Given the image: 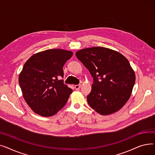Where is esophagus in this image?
<instances>
[{"mask_svg": "<svg viewBox=\"0 0 155 155\" xmlns=\"http://www.w3.org/2000/svg\"><path fill=\"white\" fill-rule=\"evenodd\" d=\"M81 87H82V85H75V88L76 90H79V89L81 88Z\"/></svg>", "mask_w": 155, "mask_h": 155, "instance_id": "esophagus-1", "label": "esophagus"}]
</instances>
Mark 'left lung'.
Segmentation results:
<instances>
[{
	"mask_svg": "<svg viewBox=\"0 0 155 155\" xmlns=\"http://www.w3.org/2000/svg\"><path fill=\"white\" fill-rule=\"evenodd\" d=\"M75 54L94 78L87 97L89 105L102 116L119 110L131 97L136 80L128 60L117 51L101 46L82 49Z\"/></svg>",
	"mask_w": 155,
	"mask_h": 155,
	"instance_id": "1",
	"label": "left lung"
}]
</instances>
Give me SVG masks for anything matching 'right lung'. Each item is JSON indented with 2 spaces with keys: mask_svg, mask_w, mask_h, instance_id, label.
<instances>
[{
  "mask_svg": "<svg viewBox=\"0 0 155 155\" xmlns=\"http://www.w3.org/2000/svg\"><path fill=\"white\" fill-rule=\"evenodd\" d=\"M73 52L50 49L32 55L19 76L23 98L32 110L43 117L55 115L67 102L72 89L58 78Z\"/></svg>",
  "mask_w": 155,
  "mask_h": 155,
  "instance_id": "obj_1",
  "label": "right lung"
}]
</instances>
